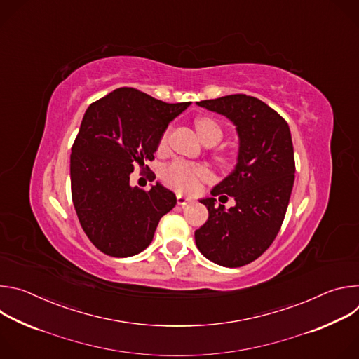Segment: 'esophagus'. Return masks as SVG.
Listing matches in <instances>:
<instances>
[{"label": "esophagus", "mask_w": 359, "mask_h": 359, "mask_svg": "<svg viewBox=\"0 0 359 359\" xmlns=\"http://www.w3.org/2000/svg\"><path fill=\"white\" fill-rule=\"evenodd\" d=\"M190 203H193L191 197L184 196V194H177V204H179V206H186V204H190Z\"/></svg>", "instance_id": "esophagus-1"}]
</instances>
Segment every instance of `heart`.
Wrapping results in <instances>:
<instances>
[{
  "instance_id": "heart-1",
  "label": "heart",
  "mask_w": 359,
  "mask_h": 359,
  "mask_svg": "<svg viewBox=\"0 0 359 359\" xmlns=\"http://www.w3.org/2000/svg\"><path fill=\"white\" fill-rule=\"evenodd\" d=\"M196 129L203 143L206 142H219L223 137V129L222 126L210 118H198L196 121ZM168 139V132L162 136L161 143L165 144ZM209 176V172L203 166L198 165H190L186 162H175L169 166H166L162 172V177L165 182L172 186L173 189L179 191H194L200 182L206 180Z\"/></svg>"
}]
</instances>
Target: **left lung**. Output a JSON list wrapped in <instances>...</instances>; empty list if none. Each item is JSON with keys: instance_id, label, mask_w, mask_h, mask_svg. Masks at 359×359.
Wrapping results in <instances>:
<instances>
[{"instance_id": "8db88e82", "label": "left lung", "mask_w": 359, "mask_h": 359, "mask_svg": "<svg viewBox=\"0 0 359 359\" xmlns=\"http://www.w3.org/2000/svg\"><path fill=\"white\" fill-rule=\"evenodd\" d=\"M196 104L226 116L238 136L234 169L213 187L212 197L200 198L209 219L194 231L196 245L219 266L241 267L260 257L283 224L295 175L291 132L254 96L237 93ZM222 194L235 197L233 208L215 206Z\"/></svg>"}]
</instances>
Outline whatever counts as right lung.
<instances>
[{
  "label": "right lung",
  "mask_w": 359,
  "mask_h": 359,
  "mask_svg": "<svg viewBox=\"0 0 359 359\" xmlns=\"http://www.w3.org/2000/svg\"><path fill=\"white\" fill-rule=\"evenodd\" d=\"M190 105L119 88L86 109L72 146L71 190L79 223L102 252L139 254L176 206L175 193L159 182L147 191L129 182L135 166L155 159L169 123Z\"/></svg>",
  "instance_id": "add662e5"
}]
</instances>
